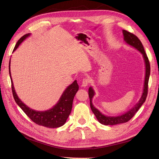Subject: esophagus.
Masks as SVG:
<instances>
[{
  "label": "esophagus",
  "instance_id": "34e87169",
  "mask_svg": "<svg viewBox=\"0 0 159 159\" xmlns=\"http://www.w3.org/2000/svg\"><path fill=\"white\" fill-rule=\"evenodd\" d=\"M89 83V80L88 78H84L82 79V87H86L88 85V84Z\"/></svg>",
  "mask_w": 159,
  "mask_h": 159
}]
</instances>
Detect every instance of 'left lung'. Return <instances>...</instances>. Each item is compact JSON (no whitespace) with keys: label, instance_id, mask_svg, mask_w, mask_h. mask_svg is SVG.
Segmentation results:
<instances>
[{"label":"left lung","instance_id":"obj_1","mask_svg":"<svg viewBox=\"0 0 159 159\" xmlns=\"http://www.w3.org/2000/svg\"><path fill=\"white\" fill-rule=\"evenodd\" d=\"M122 33L124 35V40L126 41V43L129 45L133 46V48H136L143 55L144 62H145V65H146V75H145L143 93V95H142V97L139 102L128 112L117 116H108L104 115L102 113L100 112L97 108H95L93 106L92 102L91 101H92V98L95 95V92L93 88L91 87H89L88 90V94H89V97L90 100L91 109L92 110L94 115H95L96 118L97 119L98 122L100 123H101L102 124L106 125H106L112 126V125L122 124L129 121L133 116L135 115V113L140 109L141 106L143 105V103L146 101V99L148 95V81H149V78L150 75V64H149L148 56L145 52L143 45L142 44L139 39L136 35L133 34V33L124 30H122Z\"/></svg>","mask_w":159,"mask_h":159}]
</instances>
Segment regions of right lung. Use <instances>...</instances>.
I'll return each mask as SVG.
<instances>
[{
	"mask_svg": "<svg viewBox=\"0 0 159 159\" xmlns=\"http://www.w3.org/2000/svg\"><path fill=\"white\" fill-rule=\"evenodd\" d=\"M30 33H28L22 36L16 43L13 52L15 51L22 42L30 36ZM9 73L11 82L12 93L15 101L33 122L40 126L49 128H55L63 126L71 113L73 98L79 88L76 80L65 89L59 101L52 109L44 111H38L33 110L25 105L16 95L11 77L10 61L9 63Z\"/></svg>",
	"mask_w": 159,
	"mask_h": 159,
	"instance_id": "add662e5",
	"label": "right lung"
}]
</instances>
